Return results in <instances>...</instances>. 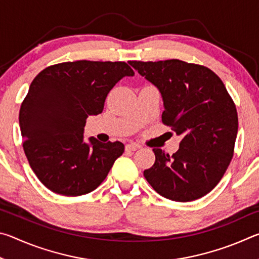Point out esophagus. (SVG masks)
<instances>
[{"label":"esophagus","instance_id":"obj_1","mask_svg":"<svg viewBox=\"0 0 259 259\" xmlns=\"http://www.w3.org/2000/svg\"><path fill=\"white\" fill-rule=\"evenodd\" d=\"M139 147H140V145H138V144L131 142V143L126 144V145H125V151H136Z\"/></svg>","mask_w":259,"mask_h":259}]
</instances>
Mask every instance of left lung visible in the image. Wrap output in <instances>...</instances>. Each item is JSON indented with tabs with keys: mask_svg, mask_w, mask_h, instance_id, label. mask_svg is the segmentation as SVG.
Returning <instances> with one entry per match:
<instances>
[{
	"mask_svg": "<svg viewBox=\"0 0 259 259\" xmlns=\"http://www.w3.org/2000/svg\"><path fill=\"white\" fill-rule=\"evenodd\" d=\"M160 91L162 122L182 136L172 156L154 148L155 162L144 171L164 198L188 202L214 188L233 157L238 113L233 100L211 69L178 59L130 61Z\"/></svg>",
	"mask_w": 259,
	"mask_h": 259,
	"instance_id": "obj_1",
	"label": "left lung"
}]
</instances>
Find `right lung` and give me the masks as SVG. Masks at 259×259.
<instances>
[{
    "label": "right lung",
    "mask_w": 259,
    "mask_h": 259,
    "mask_svg": "<svg viewBox=\"0 0 259 259\" xmlns=\"http://www.w3.org/2000/svg\"><path fill=\"white\" fill-rule=\"evenodd\" d=\"M135 73L123 61L77 60L43 69L21 104L19 125L30 168L57 194L78 196L97 188L117 157L121 142H84L87 117L97 115L112 88Z\"/></svg>",
    "instance_id": "add662e5"
}]
</instances>
